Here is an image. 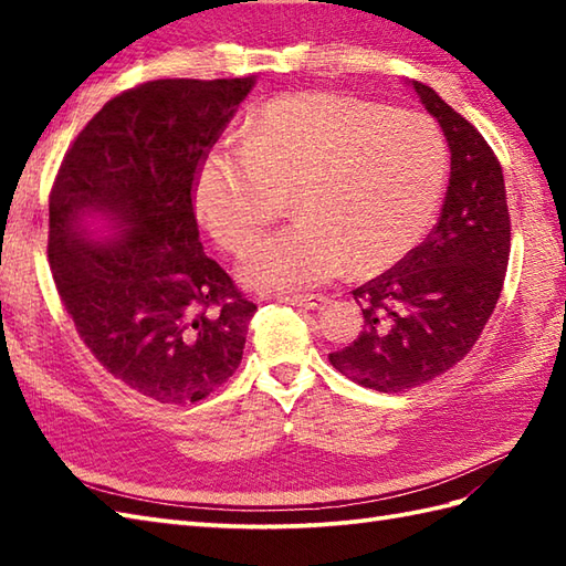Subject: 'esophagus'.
<instances>
[{
	"label": "esophagus",
	"mask_w": 566,
	"mask_h": 566,
	"mask_svg": "<svg viewBox=\"0 0 566 566\" xmlns=\"http://www.w3.org/2000/svg\"><path fill=\"white\" fill-rule=\"evenodd\" d=\"M280 302L292 304V306H302V308H321L328 302V298L321 294H308V296H280Z\"/></svg>",
	"instance_id": "1"
}]
</instances>
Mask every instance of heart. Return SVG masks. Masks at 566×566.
Here are the masks:
<instances>
[{
	"instance_id": "1",
	"label": "heart",
	"mask_w": 566,
	"mask_h": 566,
	"mask_svg": "<svg viewBox=\"0 0 566 566\" xmlns=\"http://www.w3.org/2000/svg\"><path fill=\"white\" fill-rule=\"evenodd\" d=\"M444 172L448 148L423 114L333 92L286 94L252 118L243 146L203 155L195 211L235 252L294 195L298 221L250 245L235 272L248 290L296 292L401 260L432 221Z\"/></svg>"
}]
</instances>
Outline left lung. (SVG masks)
<instances>
[{
  "mask_svg": "<svg viewBox=\"0 0 566 566\" xmlns=\"http://www.w3.org/2000/svg\"><path fill=\"white\" fill-rule=\"evenodd\" d=\"M450 148V185L438 223L391 270L353 290L365 326L331 365L367 389L401 394L454 367L496 308L511 252L506 185L482 134L413 82Z\"/></svg>",
  "mask_w": 566,
  "mask_h": 566,
  "instance_id": "left-lung-1",
  "label": "left lung"
}]
</instances>
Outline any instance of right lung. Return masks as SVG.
I'll return each instance as SVG.
<instances>
[{"label":"right lung","mask_w":566,"mask_h":566,"mask_svg":"<svg viewBox=\"0 0 566 566\" xmlns=\"http://www.w3.org/2000/svg\"><path fill=\"white\" fill-rule=\"evenodd\" d=\"M255 75L153 80L106 102L51 189L48 260L80 340L128 389L195 403L233 377L258 306L201 248L197 170ZM90 214L113 238L92 239Z\"/></svg>","instance_id":"add662e5"}]
</instances>
